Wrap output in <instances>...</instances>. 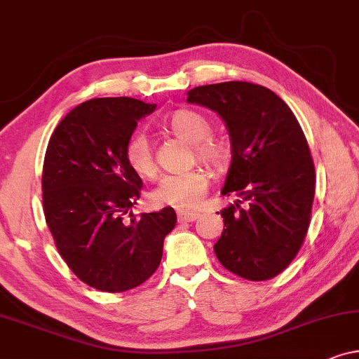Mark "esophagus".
Wrapping results in <instances>:
<instances>
[{
    "mask_svg": "<svg viewBox=\"0 0 359 359\" xmlns=\"http://www.w3.org/2000/svg\"><path fill=\"white\" fill-rule=\"evenodd\" d=\"M196 219H199L198 212H186V210H180L178 212L180 222H194Z\"/></svg>",
    "mask_w": 359,
    "mask_h": 359,
    "instance_id": "obj_1",
    "label": "esophagus"
}]
</instances>
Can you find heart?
Masks as SVG:
<instances>
[{
	"instance_id": "obj_1",
	"label": "heart",
	"mask_w": 359,
	"mask_h": 359,
	"mask_svg": "<svg viewBox=\"0 0 359 359\" xmlns=\"http://www.w3.org/2000/svg\"><path fill=\"white\" fill-rule=\"evenodd\" d=\"M168 126L175 135L193 144L196 155L199 160L210 166H222L227 160V150L222 144L208 139L210 134V124L204 116L194 111H176L170 117ZM127 163L137 175L150 176L155 175L156 165L149 137L144 132H137L130 137L126 147ZM209 178L203 170L186 171L178 175H166L158 181L150 193V201L158 205H170L176 209L196 208L203 201L208 191Z\"/></svg>"
}]
</instances>
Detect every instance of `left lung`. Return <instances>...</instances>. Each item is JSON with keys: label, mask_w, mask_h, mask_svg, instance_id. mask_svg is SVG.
<instances>
[{"label": "left lung", "mask_w": 359, "mask_h": 359, "mask_svg": "<svg viewBox=\"0 0 359 359\" xmlns=\"http://www.w3.org/2000/svg\"><path fill=\"white\" fill-rule=\"evenodd\" d=\"M186 101L217 112L232 147L222 194L238 199L220 210L215 257L240 278L271 279L296 258L311 222L316 170L306 135L286 102L255 83L198 86Z\"/></svg>", "instance_id": "left-lung-1"}]
</instances>
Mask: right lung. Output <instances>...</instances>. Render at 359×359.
I'll return each mask as SVG.
<instances>
[{"label":"right lung","instance_id":"1","mask_svg":"<svg viewBox=\"0 0 359 359\" xmlns=\"http://www.w3.org/2000/svg\"><path fill=\"white\" fill-rule=\"evenodd\" d=\"M155 107L134 97H96L73 107L48 140L42 171L48 230L68 268L97 291L124 292L147 281L176 225L173 208L132 214L142 180L126 147Z\"/></svg>","mask_w":359,"mask_h":359}]
</instances>
